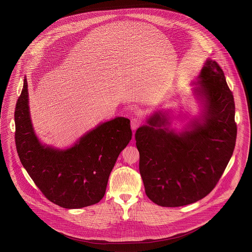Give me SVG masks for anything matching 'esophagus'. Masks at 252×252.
Wrapping results in <instances>:
<instances>
[{"mask_svg":"<svg viewBox=\"0 0 252 252\" xmlns=\"http://www.w3.org/2000/svg\"><path fill=\"white\" fill-rule=\"evenodd\" d=\"M141 119L139 117H135L131 119V127H132V129H134V130L138 128L141 126Z\"/></svg>","mask_w":252,"mask_h":252,"instance_id":"34e87169","label":"esophagus"}]
</instances>
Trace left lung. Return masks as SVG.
Listing matches in <instances>:
<instances>
[{"label":"left lung","instance_id":"left-lung-1","mask_svg":"<svg viewBox=\"0 0 252 252\" xmlns=\"http://www.w3.org/2000/svg\"><path fill=\"white\" fill-rule=\"evenodd\" d=\"M197 83L196 93L205 102L200 123L177 134L162 127L167 118L158 112L135 132L146 194L161 207L186 206L208 196L233 154L235 103L220 64L208 60Z\"/></svg>","mask_w":252,"mask_h":252}]
</instances>
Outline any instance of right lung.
<instances>
[{
	"label": "right lung",
	"instance_id": "1",
	"mask_svg": "<svg viewBox=\"0 0 252 252\" xmlns=\"http://www.w3.org/2000/svg\"><path fill=\"white\" fill-rule=\"evenodd\" d=\"M19 158L37 188L64 209L98 203L119 154L132 138L130 120L117 117L99 125L73 148L57 150L38 141L31 123L26 78L14 111Z\"/></svg>",
	"mask_w": 252,
	"mask_h": 252
}]
</instances>
